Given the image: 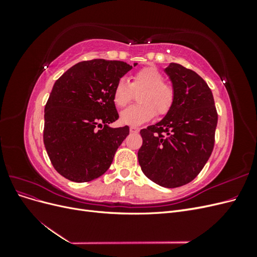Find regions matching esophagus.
Instances as JSON below:
<instances>
[{
  "label": "esophagus",
  "mask_w": 257,
  "mask_h": 257,
  "mask_svg": "<svg viewBox=\"0 0 257 257\" xmlns=\"http://www.w3.org/2000/svg\"><path fill=\"white\" fill-rule=\"evenodd\" d=\"M130 131H131V133H138L139 128L136 127V126H131V127H130Z\"/></svg>",
  "instance_id": "34e87169"
}]
</instances>
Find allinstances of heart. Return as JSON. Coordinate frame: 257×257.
Instances as JSON below:
<instances>
[{
    "label": "heart",
    "instance_id": "heart-1",
    "mask_svg": "<svg viewBox=\"0 0 257 257\" xmlns=\"http://www.w3.org/2000/svg\"><path fill=\"white\" fill-rule=\"evenodd\" d=\"M137 105L131 106L120 114L122 123L141 125L153 119L155 114L165 115L174 105L176 91L173 83L165 81V76L155 67H146L131 76V82L120 78L112 90V100L123 108L133 100L135 93Z\"/></svg>",
    "mask_w": 257,
    "mask_h": 257
}]
</instances>
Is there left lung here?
<instances>
[{
  "mask_svg": "<svg viewBox=\"0 0 257 257\" xmlns=\"http://www.w3.org/2000/svg\"><path fill=\"white\" fill-rule=\"evenodd\" d=\"M165 72L175 102L163 120L141 131L138 162L153 182L178 188L194 180L211 155L217 112L212 92L198 74L177 63Z\"/></svg>",
  "mask_w": 257,
  "mask_h": 257,
  "instance_id": "obj_1",
  "label": "left lung"
}]
</instances>
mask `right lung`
Segmentation results:
<instances>
[{
	"instance_id": "right-lung-1",
	"label": "right lung",
	"mask_w": 257,
	"mask_h": 257,
	"mask_svg": "<svg viewBox=\"0 0 257 257\" xmlns=\"http://www.w3.org/2000/svg\"><path fill=\"white\" fill-rule=\"evenodd\" d=\"M131 68L122 61H83L53 84L45 106L44 145L61 176L88 182L110 167L116 149L130 134L127 125L108 126L119 118L112 90Z\"/></svg>"
}]
</instances>
